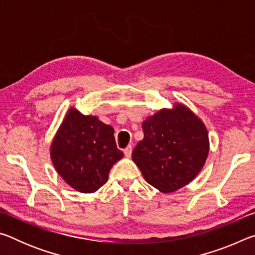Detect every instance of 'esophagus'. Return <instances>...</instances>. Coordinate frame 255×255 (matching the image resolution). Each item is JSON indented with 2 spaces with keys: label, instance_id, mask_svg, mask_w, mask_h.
I'll list each match as a JSON object with an SVG mask.
<instances>
[{
  "label": "esophagus",
  "instance_id": "obj_1",
  "mask_svg": "<svg viewBox=\"0 0 255 255\" xmlns=\"http://www.w3.org/2000/svg\"><path fill=\"white\" fill-rule=\"evenodd\" d=\"M131 152H132V147H131L130 145L127 146V147L124 149V154H125V156H126V157H130L131 156Z\"/></svg>",
  "mask_w": 255,
  "mask_h": 255
}]
</instances>
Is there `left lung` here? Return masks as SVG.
<instances>
[{
	"label": "left lung",
	"instance_id": "8db88e82",
	"mask_svg": "<svg viewBox=\"0 0 255 255\" xmlns=\"http://www.w3.org/2000/svg\"><path fill=\"white\" fill-rule=\"evenodd\" d=\"M144 138L131 157L144 179L163 193L176 191L201 171L209 153L202 120L182 103L161 109L141 125Z\"/></svg>",
	"mask_w": 255,
	"mask_h": 255
}]
</instances>
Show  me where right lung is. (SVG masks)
Masks as SVG:
<instances>
[{
  "instance_id": "right-lung-1",
  "label": "right lung",
  "mask_w": 255,
  "mask_h": 255,
  "mask_svg": "<svg viewBox=\"0 0 255 255\" xmlns=\"http://www.w3.org/2000/svg\"><path fill=\"white\" fill-rule=\"evenodd\" d=\"M114 131L96 116H84L75 108L67 111L51 143L50 157L57 173L76 191L96 192L123 158Z\"/></svg>"
}]
</instances>
